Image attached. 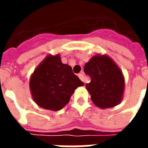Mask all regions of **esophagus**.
<instances>
[{"label":"esophagus","instance_id":"obj_1","mask_svg":"<svg viewBox=\"0 0 148 148\" xmlns=\"http://www.w3.org/2000/svg\"><path fill=\"white\" fill-rule=\"evenodd\" d=\"M77 76H78V77L80 78L81 80L85 82V80H84V75H83V74H77Z\"/></svg>","mask_w":148,"mask_h":148}]
</instances>
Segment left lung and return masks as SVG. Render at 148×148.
<instances>
[{"label":"left lung","instance_id":"1","mask_svg":"<svg viewBox=\"0 0 148 148\" xmlns=\"http://www.w3.org/2000/svg\"><path fill=\"white\" fill-rule=\"evenodd\" d=\"M84 71L91 78L86 87L95 106L109 109L122 101L125 86L124 74L109 55H93L85 64Z\"/></svg>","mask_w":148,"mask_h":148}]
</instances>
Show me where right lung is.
I'll list each match as a JSON object with an SVG mask.
<instances>
[{"label": "right lung", "mask_w": 148, "mask_h": 148, "mask_svg": "<svg viewBox=\"0 0 148 148\" xmlns=\"http://www.w3.org/2000/svg\"><path fill=\"white\" fill-rule=\"evenodd\" d=\"M84 83L73 73L71 66L62 62L60 55L49 54L29 79L34 101L44 109L58 111L67 105L74 90Z\"/></svg>", "instance_id": "right-lung-1"}]
</instances>
